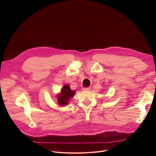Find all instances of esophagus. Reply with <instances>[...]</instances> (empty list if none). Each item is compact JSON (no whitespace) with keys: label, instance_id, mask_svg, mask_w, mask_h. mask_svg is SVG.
I'll return each instance as SVG.
<instances>
[{"label":"esophagus","instance_id":"1","mask_svg":"<svg viewBox=\"0 0 156 156\" xmlns=\"http://www.w3.org/2000/svg\"><path fill=\"white\" fill-rule=\"evenodd\" d=\"M90 87H83L82 90H83V91H90Z\"/></svg>","mask_w":156,"mask_h":156}]
</instances>
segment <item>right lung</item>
Listing matches in <instances>:
<instances>
[{
  "mask_svg": "<svg viewBox=\"0 0 156 156\" xmlns=\"http://www.w3.org/2000/svg\"><path fill=\"white\" fill-rule=\"evenodd\" d=\"M75 93V91L72 90L69 84H65L60 91V94L57 96V102L60 105L65 106L69 104L71 99Z\"/></svg>",
  "mask_w": 156,
  "mask_h": 156,
  "instance_id": "add662e5",
  "label": "right lung"
}]
</instances>
